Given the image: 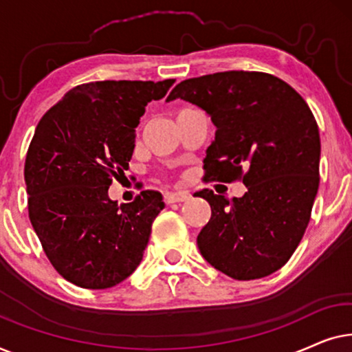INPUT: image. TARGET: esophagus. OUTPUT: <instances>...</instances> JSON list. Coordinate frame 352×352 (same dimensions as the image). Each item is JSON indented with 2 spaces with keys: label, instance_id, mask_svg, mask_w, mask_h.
Masks as SVG:
<instances>
[{
  "label": "esophagus",
  "instance_id": "34e87169",
  "mask_svg": "<svg viewBox=\"0 0 352 352\" xmlns=\"http://www.w3.org/2000/svg\"><path fill=\"white\" fill-rule=\"evenodd\" d=\"M165 204H177V201H184L189 199V194L187 192H166L165 195Z\"/></svg>",
  "mask_w": 352,
  "mask_h": 352
}]
</instances>
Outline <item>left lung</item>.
<instances>
[{
  "mask_svg": "<svg viewBox=\"0 0 352 352\" xmlns=\"http://www.w3.org/2000/svg\"><path fill=\"white\" fill-rule=\"evenodd\" d=\"M211 117L216 136L206 148L205 181H242L229 200L201 189L211 206L197 245L211 266L235 280L276 272L300 245L319 189L320 136L306 100L264 72L230 70L175 86Z\"/></svg>",
  "mask_w": 352,
  "mask_h": 352,
  "instance_id": "obj_1",
  "label": "left lung"
}]
</instances>
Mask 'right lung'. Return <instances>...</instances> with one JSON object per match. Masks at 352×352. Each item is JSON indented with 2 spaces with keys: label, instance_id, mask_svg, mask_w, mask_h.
Wrapping results in <instances>:
<instances>
[{
  "label": "right lung",
  "instance_id": "add662e5",
  "mask_svg": "<svg viewBox=\"0 0 352 352\" xmlns=\"http://www.w3.org/2000/svg\"><path fill=\"white\" fill-rule=\"evenodd\" d=\"M175 80L91 81L47 110L28 146V218L47 259L65 280L104 290L141 263L162 194L142 190L131 204L109 199L131 160L139 118Z\"/></svg>",
  "mask_w": 352,
  "mask_h": 352
}]
</instances>
